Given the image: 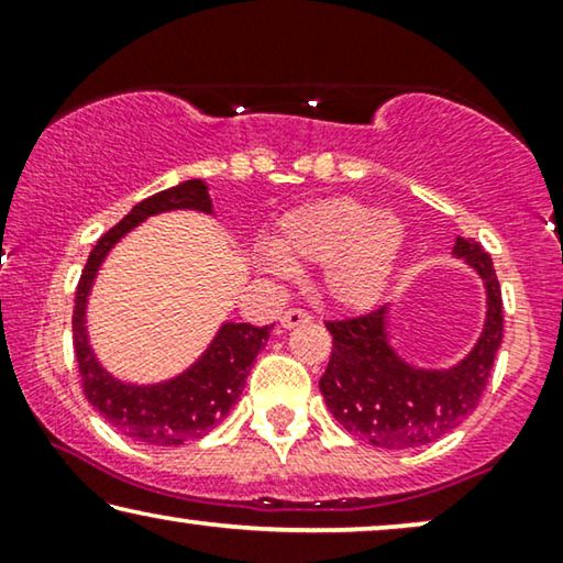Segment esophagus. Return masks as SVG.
I'll use <instances>...</instances> for the list:
<instances>
[{
  "label": "esophagus",
  "mask_w": 563,
  "mask_h": 563,
  "mask_svg": "<svg viewBox=\"0 0 563 563\" xmlns=\"http://www.w3.org/2000/svg\"><path fill=\"white\" fill-rule=\"evenodd\" d=\"M312 314L307 310H299V307H291V310H287L279 318L282 328H295V325H302V322H310Z\"/></svg>",
  "instance_id": "34e87169"
}]
</instances>
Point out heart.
I'll use <instances>...</instances> for the list:
<instances>
[{"label": "heart", "instance_id": "b5f03b06", "mask_svg": "<svg viewBox=\"0 0 563 563\" xmlns=\"http://www.w3.org/2000/svg\"><path fill=\"white\" fill-rule=\"evenodd\" d=\"M402 245L405 225L397 214L376 212L351 197H333L284 214L274 249H261L258 264L282 276L297 264H322L328 299L364 310L387 287Z\"/></svg>", "mask_w": 563, "mask_h": 563}]
</instances>
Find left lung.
<instances>
[{
    "mask_svg": "<svg viewBox=\"0 0 563 563\" xmlns=\"http://www.w3.org/2000/svg\"><path fill=\"white\" fill-rule=\"evenodd\" d=\"M453 256L464 258L487 289L484 330L461 364L438 372L399 358L387 338V305L325 322L333 353L320 391L333 418L361 441L391 451L418 449L451 433L479 405L503 343V291L489 253L472 238H456Z\"/></svg>",
    "mask_w": 563,
    "mask_h": 563,
    "instance_id": "8db88e82",
    "label": "left lung"
}]
</instances>
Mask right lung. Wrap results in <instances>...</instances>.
I'll use <instances>...</instances> for the list:
<instances>
[{
	"mask_svg": "<svg viewBox=\"0 0 563 563\" xmlns=\"http://www.w3.org/2000/svg\"><path fill=\"white\" fill-rule=\"evenodd\" d=\"M168 210L212 212L205 181L189 179L137 202L130 214L99 238L84 266L74 302V351L79 361L81 389L89 405L118 428L122 435L148 445H181L197 441L218 426L238 402L251 374V364L264 349L274 325L256 328L251 322H225L199 361L164 384L118 382L99 366L87 335V297L99 266L114 243L141 225L145 218Z\"/></svg>",
	"mask_w": 563,
	"mask_h": 563,
	"instance_id": "1",
	"label": "right lung"
}]
</instances>
